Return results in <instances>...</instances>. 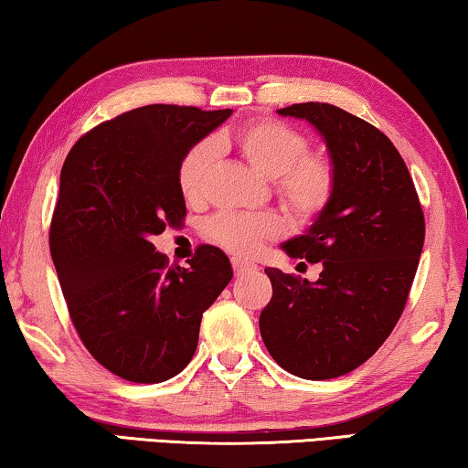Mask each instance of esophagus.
<instances>
[{"label": "esophagus", "mask_w": 468, "mask_h": 468, "mask_svg": "<svg viewBox=\"0 0 468 468\" xmlns=\"http://www.w3.org/2000/svg\"><path fill=\"white\" fill-rule=\"evenodd\" d=\"M231 264H233V272L237 276L256 271V264H251L248 260H241V258H231Z\"/></svg>", "instance_id": "esophagus-1"}]
</instances>
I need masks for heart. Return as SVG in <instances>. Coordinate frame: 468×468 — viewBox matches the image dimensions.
Returning a JSON list of instances; mask_svg holds the SVG:
<instances>
[{"instance_id": "1", "label": "heart", "mask_w": 468, "mask_h": 468, "mask_svg": "<svg viewBox=\"0 0 468 468\" xmlns=\"http://www.w3.org/2000/svg\"><path fill=\"white\" fill-rule=\"evenodd\" d=\"M253 169L274 177V192L292 220L310 225L318 220L336 194V167L326 154L307 153L303 132L272 117L243 123L229 138ZM217 156L215 142L202 140L187 150L177 169V186L187 202H200L206 179ZM210 241L235 256L248 258L284 233L276 212H218L204 225Z\"/></svg>"}]
</instances>
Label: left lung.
<instances>
[{
  "label": "left lung",
  "instance_id": "8db88e82",
  "mask_svg": "<svg viewBox=\"0 0 468 468\" xmlns=\"http://www.w3.org/2000/svg\"><path fill=\"white\" fill-rule=\"evenodd\" d=\"M279 115L322 133L338 184L289 256L322 264L315 282L266 268L272 299L260 335L272 359L303 379L345 376L374 355L405 310L425 239V217L405 161L384 132L328 102H297Z\"/></svg>",
  "mask_w": 468,
  "mask_h": 468
}]
</instances>
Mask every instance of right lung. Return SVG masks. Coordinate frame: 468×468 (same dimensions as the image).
I'll list each match as a JSON object with an SVG mask.
<instances>
[{"instance_id":"right-lung-1","label":"right lung","mask_w":468,"mask_h":468,"mask_svg":"<svg viewBox=\"0 0 468 468\" xmlns=\"http://www.w3.org/2000/svg\"><path fill=\"white\" fill-rule=\"evenodd\" d=\"M231 109L146 105L86 132L66 156L49 248L82 345L111 374L156 384L192 361L202 314L229 281L215 245L169 268L153 237L186 218L184 154Z\"/></svg>"}]
</instances>
